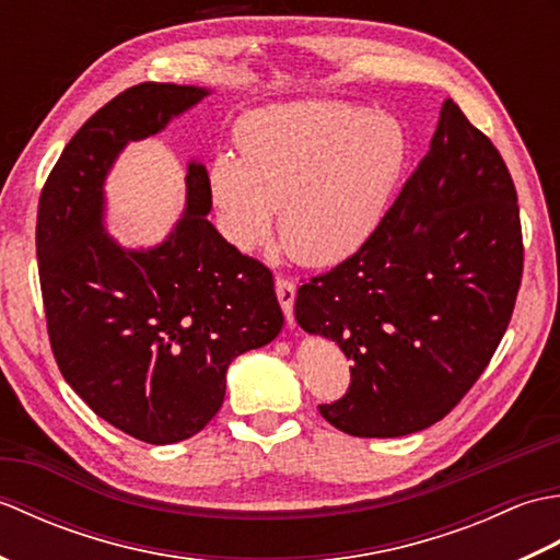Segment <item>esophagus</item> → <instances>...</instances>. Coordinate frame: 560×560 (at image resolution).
<instances>
[{"mask_svg": "<svg viewBox=\"0 0 560 560\" xmlns=\"http://www.w3.org/2000/svg\"><path fill=\"white\" fill-rule=\"evenodd\" d=\"M277 299L281 311L287 315V323L293 325V303H295V283L289 279H277Z\"/></svg>", "mask_w": 560, "mask_h": 560, "instance_id": "1", "label": "esophagus"}]
</instances>
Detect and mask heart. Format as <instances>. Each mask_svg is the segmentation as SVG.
Returning <instances> with one entry per match:
<instances>
[{
    "label": "heart",
    "mask_w": 560,
    "mask_h": 560,
    "mask_svg": "<svg viewBox=\"0 0 560 560\" xmlns=\"http://www.w3.org/2000/svg\"><path fill=\"white\" fill-rule=\"evenodd\" d=\"M241 156L209 163V197L225 241H269L273 209L287 253L305 267L353 257L383 225L409 141L399 120L335 101L277 103L235 125Z\"/></svg>",
    "instance_id": "1"
}]
</instances>
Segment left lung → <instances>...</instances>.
<instances>
[{
    "mask_svg": "<svg viewBox=\"0 0 560 560\" xmlns=\"http://www.w3.org/2000/svg\"><path fill=\"white\" fill-rule=\"evenodd\" d=\"M520 279L513 177L447 98L377 233L295 295L299 325L353 361L349 392L319 413L355 438H399L443 419L501 343Z\"/></svg>",
    "mask_w": 560,
    "mask_h": 560,
    "instance_id": "8db88e82",
    "label": "left lung"
}]
</instances>
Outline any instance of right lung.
<instances>
[{
	"instance_id": "1",
	"label": "right lung",
	"mask_w": 560,
	"mask_h": 560,
	"mask_svg": "<svg viewBox=\"0 0 560 560\" xmlns=\"http://www.w3.org/2000/svg\"><path fill=\"white\" fill-rule=\"evenodd\" d=\"M209 93L127 89L71 137L38 205L35 253L59 371L103 421L149 445L199 433L221 409L231 361L283 327L271 271L207 219L205 163H187L185 211L159 245L122 247L105 229L117 156Z\"/></svg>"
}]
</instances>
